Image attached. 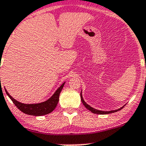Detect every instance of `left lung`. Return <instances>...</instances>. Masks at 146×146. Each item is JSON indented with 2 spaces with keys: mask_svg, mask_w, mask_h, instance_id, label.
Instances as JSON below:
<instances>
[{
  "mask_svg": "<svg viewBox=\"0 0 146 146\" xmlns=\"http://www.w3.org/2000/svg\"><path fill=\"white\" fill-rule=\"evenodd\" d=\"M80 97H81V100H82V104L85 107L87 108L88 110H89L90 111H91L92 113H95V114H98V115H106V114H110V113H115V112L118 111V110H120L121 109V108H123V107H121V108H120L118 110H110V111H102V110H98L97 109H95V108H92L91 106H90L89 105L87 104L86 102H84V100H83V98H82V92L81 93H80Z\"/></svg>",
  "mask_w": 146,
  "mask_h": 146,
  "instance_id": "left-lung-1",
  "label": "left lung"
}]
</instances>
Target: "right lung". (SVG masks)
Returning a JSON list of instances; mask_svg holds the SVG:
<instances>
[{
  "label": "right lung",
  "mask_w": 146,
  "mask_h": 146,
  "mask_svg": "<svg viewBox=\"0 0 146 146\" xmlns=\"http://www.w3.org/2000/svg\"><path fill=\"white\" fill-rule=\"evenodd\" d=\"M65 83H63L59 88L57 89L55 92V93L48 99V100L44 102L39 104H25L21 102L16 101L15 99L10 95L8 92L5 89V92L7 95L9 96V98L11 99L13 103L16 105V106L21 111L23 112L27 115H34V116H42V115H47V114L51 113L53 110L56 108L59 102V97L60 92L62 90L64 85Z\"/></svg>",
  "instance_id": "obj_1"
}]
</instances>
